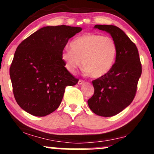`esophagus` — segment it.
Returning <instances> with one entry per match:
<instances>
[{
	"label": "esophagus",
	"mask_w": 154,
	"mask_h": 154,
	"mask_svg": "<svg viewBox=\"0 0 154 154\" xmlns=\"http://www.w3.org/2000/svg\"><path fill=\"white\" fill-rule=\"evenodd\" d=\"M84 83V81L82 80H79L78 81V85H82V84Z\"/></svg>",
	"instance_id": "esophagus-1"
}]
</instances>
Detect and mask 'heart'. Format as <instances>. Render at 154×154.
I'll use <instances>...</instances> for the list:
<instances>
[{
  "label": "heart",
  "instance_id": "1",
  "mask_svg": "<svg viewBox=\"0 0 154 154\" xmlns=\"http://www.w3.org/2000/svg\"><path fill=\"white\" fill-rule=\"evenodd\" d=\"M71 49H64L61 54L66 69L74 73L81 66L92 77L106 75L114 66L117 54L115 40L97 34H85L74 38Z\"/></svg>",
  "mask_w": 154,
  "mask_h": 154
}]
</instances>
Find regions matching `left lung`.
<instances>
[{
  "mask_svg": "<svg viewBox=\"0 0 154 154\" xmlns=\"http://www.w3.org/2000/svg\"><path fill=\"white\" fill-rule=\"evenodd\" d=\"M94 28L109 33L117 45L114 66L106 75L92 81L94 94L88 100L94 114L108 117L119 114L132 103L142 74V65L136 45L119 27L95 25Z\"/></svg>",
  "mask_w": 154,
  "mask_h": 154,
  "instance_id": "obj_1",
  "label": "left lung"
}]
</instances>
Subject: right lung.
Returning <instances> with one entry per match:
<instances>
[{
  "mask_svg": "<svg viewBox=\"0 0 154 154\" xmlns=\"http://www.w3.org/2000/svg\"><path fill=\"white\" fill-rule=\"evenodd\" d=\"M80 27L61 25L40 29L19 44L9 69L13 94L29 114L44 116L60 105L68 85L78 82L66 69L61 54Z\"/></svg>",
  "mask_w": 154,
  "mask_h": 154,
  "instance_id": "obj_1",
  "label": "right lung"
}]
</instances>
